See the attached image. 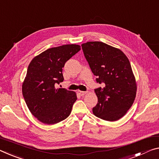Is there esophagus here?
Returning a JSON list of instances; mask_svg holds the SVG:
<instances>
[{
	"mask_svg": "<svg viewBox=\"0 0 159 159\" xmlns=\"http://www.w3.org/2000/svg\"><path fill=\"white\" fill-rule=\"evenodd\" d=\"M77 93H79V94L80 95H81V96H83V95H85V94H86V93H87V92H85V91H81V90H78Z\"/></svg>",
	"mask_w": 159,
	"mask_h": 159,
	"instance_id": "34e87169",
	"label": "esophagus"
}]
</instances>
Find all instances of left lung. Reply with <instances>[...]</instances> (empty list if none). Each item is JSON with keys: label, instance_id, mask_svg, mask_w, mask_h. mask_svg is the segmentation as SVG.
Wrapping results in <instances>:
<instances>
[{"label": "left lung", "instance_id": "1", "mask_svg": "<svg viewBox=\"0 0 159 159\" xmlns=\"http://www.w3.org/2000/svg\"><path fill=\"white\" fill-rule=\"evenodd\" d=\"M81 47L97 83L104 86L95 89L98 104L93 113L110 122L120 120L132 107L137 94L129 59L120 49L102 42H88Z\"/></svg>", "mask_w": 159, "mask_h": 159}]
</instances>
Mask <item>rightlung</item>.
<instances>
[{
  "instance_id": "obj_1",
  "label": "right lung",
  "mask_w": 159,
  "mask_h": 159,
  "mask_svg": "<svg viewBox=\"0 0 159 159\" xmlns=\"http://www.w3.org/2000/svg\"><path fill=\"white\" fill-rule=\"evenodd\" d=\"M80 50L78 44L50 48L30 63L22 84V95L30 112L44 124H57L71 112L76 93L56 89L54 85L64 80L62 69L65 63Z\"/></svg>"
}]
</instances>
